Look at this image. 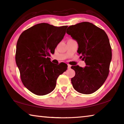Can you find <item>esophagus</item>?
Segmentation results:
<instances>
[{
  "mask_svg": "<svg viewBox=\"0 0 124 124\" xmlns=\"http://www.w3.org/2000/svg\"><path fill=\"white\" fill-rule=\"evenodd\" d=\"M67 65H68V69H70V67H71L70 65L69 64H68Z\"/></svg>",
  "mask_w": 124,
  "mask_h": 124,
  "instance_id": "1",
  "label": "esophagus"
}]
</instances>
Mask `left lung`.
Returning <instances> with one entry per match:
<instances>
[{
	"instance_id": "8db88e82",
	"label": "left lung",
	"mask_w": 124,
	"mask_h": 124,
	"mask_svg": "<svg viewBox=\"0 0 124 124\" xmlns=\"http://www.w3.org/2000/svg\"><path fill=\"white\" fill-rule=\"evenodd\" d=\"M67 33L78 43L77 52L86 66H72L75 76L71 79L74 89L79 93L91 94L103 84L109 72L112 48L106 33L88 22L70 26Z\"/></svg>"
}]
</instances>
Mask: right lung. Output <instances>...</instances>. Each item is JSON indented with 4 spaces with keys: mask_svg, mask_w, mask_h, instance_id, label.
<instances>
[{
    "mask_svg": "<svg viewBox=\"0 0 124 124\" xmlns=\"http://www.w3.org/2000/svg\"><path fill=\"white\" fill-rule=\"evenodd\" d=\"M67 27L41 23L23 31L18 39L15 60L21 79L24 86L35 95L52 92L58 76L67 70V64H54L49 57L63 38Z\"/></svg>",
    "mask_w": 124,
    "mask_h": 124,
    "instance_id": "1",
    "label": "right lung"
}]
</instances>
